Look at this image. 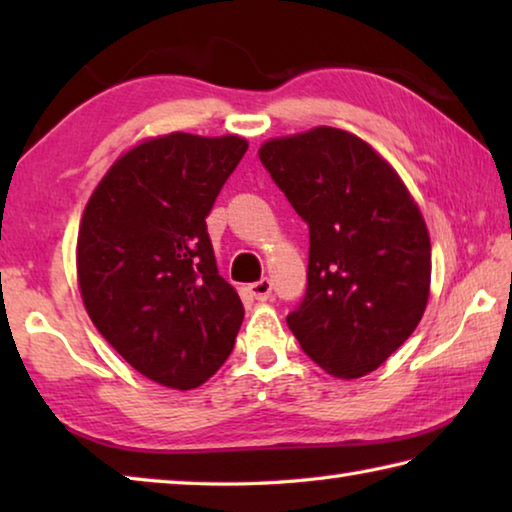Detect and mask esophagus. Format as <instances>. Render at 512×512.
Here are the masks:
<instances>
[{"label":"esophagus","instance_id":"esophagus-1","mask_svg":"<svg viewBox=\"0 0 512 512\" xmlns=\"http://www.w3.org/2000/svg\"><path fill=\"white\" fill-rule=\"evenodd\" d=\"M248 291H250V296H253L255 300H259V302H264V300H268L271 298V291H273V284H271V280H268V277H262V280H257V282H253L248 287Z\"/></svg>","mask_w":512,"mask_h":512}]
</instances>
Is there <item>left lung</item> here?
I'll return each mask as SVG.
<instances>
[{
    "instance_id": "left-lung-1",
    "label": "left lung",
    "mask_w": 512,
    "mask_h": 512,
    "mask_svg": "<svg viewBox=\"0 0 512 512\" xmlns=\"http://www.w3.org/2000/svg\"><path fill=\"white\" fill-rule=\"evenodd\" d=\"M259 160L309 225L307 296L289 329L329 375H368L427 309L431 241L418 203L391 164L341 128L273 137Z\"/></svg>"
}]
</instances>
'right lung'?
I'll return each mask as SVG.
<instances>
[{"label": "right lung", "mask_w": 512, "mask_h": 512, "mask_svg": "<svg viewBox=\"0 0 512 512\" xmlns=\"http://www.w3.org/2000/svg\"><path fill=\"white\" fill-rule=\"evenodd\" d=\"M246 149L239 135L149 137L112 162L83 210L85 311L155 384L201 386L235 345L244 305L216 271L205 216Z\"/></svg>", "instance_id": "add662e5"}]
</instances>
